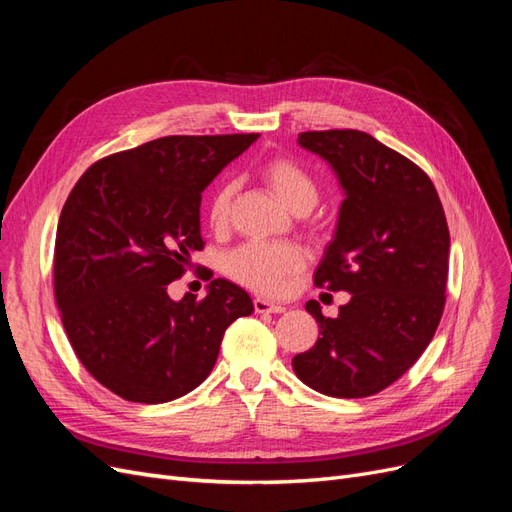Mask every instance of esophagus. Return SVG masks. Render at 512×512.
<instances>
[{"instance_id": "esophagus-1", "label": "esophagus", "mask_w": 512, "mask_h": 512, "mask_svg": "<svg viewBox=\"0 0 512 512\" xmlns=\"http://www.w3.org/2000/svg\"><path fill=\"white\" fill-rule=\"evenodd\" d=\"M254 309H256L258 314H282V312H286L284 305L271 303V301L262 299V297H256V299H254Z\"/></svg>"}]
</instances>
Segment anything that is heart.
<instances>
[{"label":"heart","instance_id":"b5f03b06","mask_svg":"<svg viewBox=\"0 0 512 512\" xmlns=\"http://www.w3.org/2000/svg\"><path fill=\"white\" fill-rule=\"evenodd\" d=\"M260 177L269 190L294 213L312 211L318 203V183L303 166L288 158H271L260 166ZM237 185L222 179L215 185L209 203L207 220L211 228L220 230L228 224V215ZM305 265V256L292 243H245L232 250L224 260V271L232 280L262 294H280L286 290L290 277Z\"/></svg>","mask_w":512,"mask_h":512}]
</instances>
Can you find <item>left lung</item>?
<instances>
[{
    "label": "left lung",
    "mask_w": 512,
    "mask_h": 512,
    "mask_svg": "<svg viewBox=\"0 0 512 512\" xmlns=\"http://www.w3.org/2000/svg\"><path fill=\"white\" fill-rule=\"evenodd\" d=\"M344 192L333 241L314 282L346 290L337 318L305 309L320 337L292 359L303 384L329 397H369L401 378L436 333L448 277V226L431 179L359 130L303 132Z\"/></svg>",
    "instance_id": "left-lung-1"
}]
</instances>
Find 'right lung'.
Here are the masks:
<instances>
[{"instance_id": "right-lung-1", "label": "right lung", "mask_w": 512, "mask_h": 512, "mask_svg": "<svg viewBox=\"0 0 512 512\" xmlns=\"http://www.w3.org/2000/svg\"><path fill=\"white\" fill-rule=\"evenodd\" d=\"M258 134L164 136L89 166L59 215L55 299L70 344L108 391L164 404L194 391L224 331L254 303L213 280L207 297H168L203 250L200 198Z\"/></svg>"}]
</instances>
